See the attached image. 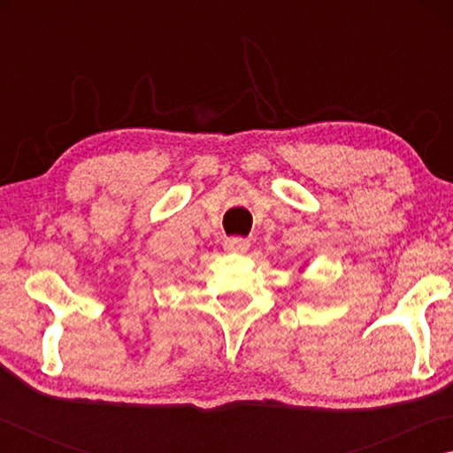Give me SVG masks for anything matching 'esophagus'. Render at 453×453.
Here are the masks:
<instances>
[{
  "instance_id": "34e87169",
  "label": "esophagus",
  "mask_w": 453,
  "mask_h": 453,
  "mask_svg": "<svg viewBox=\"0 0 453 453\" xmlns=\"http://www.w3.org/2000/svg\"><path fill=\"white\" fill-rule=\"evenodd\" d=\"M250 242L245 237H226L224 240V250L226 251H237V254H243L248 251Z\"/></svg>"
}]
</instances>
